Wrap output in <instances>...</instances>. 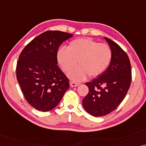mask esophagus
<instances>
[{"label": "esophagus", "instance_id": "34e87169", "mask_svg": "<svg viewBox=\"0 0 146 146\" xmlns=\"http://www.w3.org/2000/svg\"><path fill=\"white\" fill-rule=\"evenodd\" d=\"M80 85V83L74 82V81H71V82H70V85H71V87H77V86H78V85Z\"/></svg>", "mask_w": 146, "mask_h": 146}]
</instances>
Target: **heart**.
Instances as JSON below:
<instances>
[{
  "instance_id": "obj_1",
  "label": "heart",
  "mask_w": 146,
  "mask_h": 146,
  "mask_svg": "<svg viewBox=\"0 0 146 146\" xmlns=\"http://www.w3.org/2000/svg\"><path fill=\"white\" fill-rule=\"evenodd\" d=\"M112 59L110 46L100 43L90 38H79L69 42L68 48H61L57 52V60L63 71L69 73V77L75 81H83L88 75L96 77L104 73Z\"/></svg>"
}]
</instances>
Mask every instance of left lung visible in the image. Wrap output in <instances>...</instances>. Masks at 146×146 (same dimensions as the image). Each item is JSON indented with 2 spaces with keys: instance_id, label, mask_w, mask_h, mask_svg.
Instances as JSON below:
<instances>
[{
  "instance_id": "obj_1",
  "label": "left lung",
  "mask_w": 146,
  "mask_h": 146,
  "mask_svg": "<svg viewBox=\"0 0 146 146\" xmlns=\"http://www.w3.org/2000/svg\"><path fill=\"white\" fill-rule=\"evenodd\" d=\"M105 38L112 51L110 65L98 77L85 83L89 93L82 102L86 111L95 117L113 111L125 98L131 81V67L127 55L116 42Z\"/></svg>"
}]
</instances>
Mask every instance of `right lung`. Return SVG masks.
Wrapping results in <instances>:
<instances>
[{
  "mask_svg": "<svg viewBox=\"0 0 146 146\" xmlns=\"http://www.w3.org/2000/svg\"><path fill=\"white\" fill-rule=\"evenodd\" d=\"M73 35L47 31L27 44L17 61V79L27 102L36 110H53L69 88V79L57 65L62 42Z\"/></svg>",
  "mask_w": 146,
  "mask_h": 146,
  "instance_id": "right-lung-1",
  "label": "right lung"
}]
</instances>
